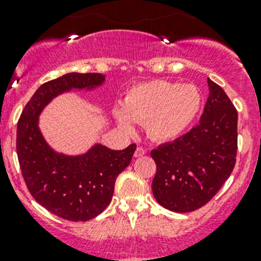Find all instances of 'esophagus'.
<instances>
[{
  "instance_id": "1",
  "label": "esophagus",
  "mask_w": 261,
  "mask_h": 261,
  "mask_svg": "<svg viewBox=\"0 0 261 261\" xmlns=\"http://www.w3.org/2000/svg\"><path fill=\"white\" fill-rule=\"evenodd\" d=\"M146 154V150L144 149V147H141V146H138L136 147V150H135V156L136 158H139V156H143V155H145Z\"/></svg>"
}]
</instances>
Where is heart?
I'll return each mask as SVG.
<instances>
[{
  "label": "heart",
  "mask_w": 261,
  "mask_h": 261,
  "mask_svg": "<svg viewBox=\"0 0 261 261\" xmlns=\"http://www.w3.org/2000/svg\"><path fill=\"white\" fill-rule=\"evenodd\" d=\"M202 96L193 84L154 80L136 84L123 98V110L115 111L118 125L133 130L144 123L151 140L168 143L183 135L201 111Z\"/></svg>",
  "instance_id": "b5f03b06"
}]
</instances>
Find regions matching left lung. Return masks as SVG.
Instances as JSON below:
<instances>
[{
    "instance_id": "1",
    "label": "left lung",
    "mask_w": 261,
    "mask_h": 261,
    "mask_svg": "<svg viewBox=\"0 0 261 261\" xmlns=\"http://www.w3.org/2000/svg\"><path fill=\"white\" fill-rule=\"evenodd\" d=\"M189 133L151 150L156 164L152 194L173 212H192L215 197L232 173L238 154V111L218 84Z\"/></svg>"
}]
</instances>
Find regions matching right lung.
<instances>
[{"label":"right lung","mask_w":261,"mask_h":261,"mask_svg":"<svg viewBox=\"0 0 261 261\" xmlns=\"http://www.w3.org/2000/svg\"><path fill=\"white\" fill-rule=\"evenodd\" d=\"M103 82L99 73H68L46 82L18 118L16 151L26 187L36 202L68 221H88L103 212L112 199L116 178L130 164L136 145L111 150L97 144L78 156L58 154L39 130V115L58 94L72 88L92 89Z\"/></svg>","instance_id":"1"}]
</instances>
